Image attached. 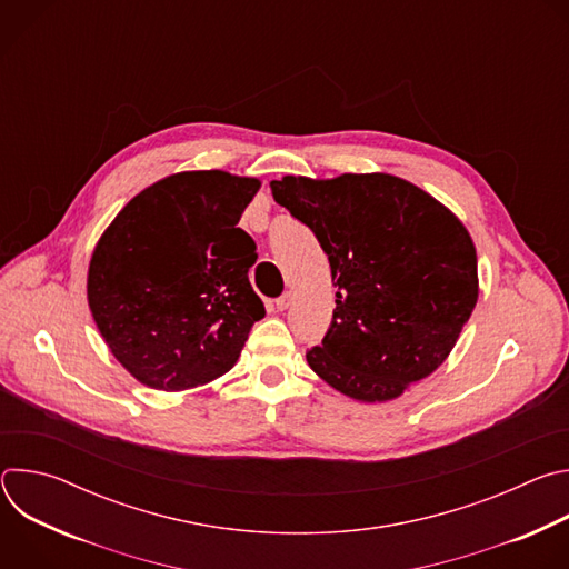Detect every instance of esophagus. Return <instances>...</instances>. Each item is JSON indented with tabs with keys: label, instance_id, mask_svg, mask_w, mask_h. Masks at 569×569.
<instances>
[{
	"label": "esophagus",
	"instance_id": "esophagus-1",
	"mask_svg": "<svg viewBox=\"0 0 569 569\" xmlns=\"http://www.w3.org/2000/svg\"><path fill=\"white\" fill-rule=\"evenodd\" d=\"M290 303H292V292H286V295H281V297L274 301L277 310H286Z\"/></svg>",
	"mask_w": 569,
	"mask_h": 569
}]
</instances>
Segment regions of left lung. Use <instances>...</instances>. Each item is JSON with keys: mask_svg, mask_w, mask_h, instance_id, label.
Masks as SVG:
<instances>
[{"mask_svg": "<svg viewBox=\"0 0 569 569\" xmlns=\"http://www.w3.org/2000/svg\"><path fill=\"white\" fill-rule=\"evenodd\" d=\"M277 204L329 257L336 310L306 353L310 369L360 402H387L437 371L477 297V252L463 222L389 173L272 180Z\"/></svg>", "mask_w": 569, "mask_h": 569, "instance_id": "1", "label": "left lung"}]
</instances>
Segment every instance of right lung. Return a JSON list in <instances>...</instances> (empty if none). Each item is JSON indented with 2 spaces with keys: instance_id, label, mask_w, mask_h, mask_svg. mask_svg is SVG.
<instances>
[{
  "instance_id": "right-lung-1",
  "label": "right lung",
  "mask_w": 569,
  "mask_h": 569,
  "mask_svg": "<svg viewBox=\"0 0 569 569\" xmlns=\"http://www.w3.org/2000/svg\"><path fill=\"white\" fill-rule=\"evenodd\" d=\"M261 180L182 171L137 193L101 233L88 303L121 367L161 391L227 373L266 306L250 283L257 246L238 224Z\"/></svg>"
}]
</instances>
